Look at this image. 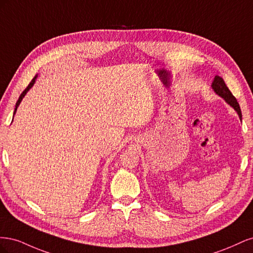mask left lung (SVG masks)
<instances>
[{
  "label": "left lung",
  "instance_id": "1",
  "mask_svg": "<svg viewBox=\"0 0 253 253\" xmlns=\"http://www.w3.org/2000/svg\"><path fill=\"white\" fill-rule=\"evenodd\" d=\"M212 88L218 96L224 98L227 103H229L232 106V108L237 112V114H239L240 118L242 119V112H241L240 104H239V102H237L235 97L232 95L230 89L227 87L224 79L219 77V76H215V78H214V80L212 82Z\"/></svg>",
  "mask_w": 253,
  "mask_h": 253
}]
</instances>
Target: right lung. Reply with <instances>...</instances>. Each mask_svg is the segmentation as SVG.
Instances as JSON below:
<instances>
[{
  "mask_svg": "<svg viewBox=\"0 0 253 253\" xmlns=\"http://www.w3.org/2000/svg\"><path fill=\"white\" fill-rule=\"evenodd\" d=\"M36 79H37V76H36V77H34V79L32 80V81H30L29 82V84H28V86L24 89V90H23V93L21 94V96L19 97V99H18V101H17V103H16V109H14V112H13V115L14 114H16V112H17V109H18V106H19V104L21 103V101H22V99H23V97H24L25 95H26V93H27V91L29 90V88L30 87H32L33 85H34V83H35V81H36Z\"/></svg>",
  "mask_w": 253,
  "mask_h": 253,
  "instance_id": "1",
  "label": "right lung"
}]
</instances>
